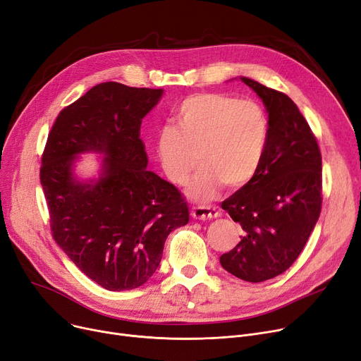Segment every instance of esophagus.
I'll list each match as a JSON object with an SVG mask.
<instances>
[{
    "mask_svg": "<svg viewBox=\"0 0 361 361\" xmlns=\"http://www.w3.org/2000/svg\"><path fill=\"white\" fill-rule=\"evenodd\" d=\"M192 215L196 219H200V221H207V219H214L219 216L218 209L211 208V207H196L192 209Z\"/></svg>",
    "mask_w": 361,
    "mask_h": 361,
    "instance_id": "1",
    "label": "esophagus"
}]
</instances>
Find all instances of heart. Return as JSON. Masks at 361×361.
I'll return each mask as SVG.
<instances>
[{"label": "heart", "mask_w": 361, "mask_h": 361, "mask_svg": "<svg viewBox=\"0 0 361 361\" xmlns=\"http://www.w3.org/2000/svg\"><path fill=\"white\" fill-rule=\"evenodd\" d=\"M174 125L156 133V154L165 177L184 184L196 168L187 195L197 202L215 199L223 184L240 189L254 178L269 138V119L252 100L219 92L185 97L174 114Z\"/></svg>", "instance_id": "heart-1"}]
</instances>
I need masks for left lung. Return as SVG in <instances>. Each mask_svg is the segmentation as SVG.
I'll return each mask as SVG.
<instances>
[{
    "label": "left lung",
    "mask_w": 361,
    "mask_h": 361,
    "mask_svg": "<svg viewBox=\"0 0 361 361\" xmlns=\"http://www.w3.org/2000/svg\"><path fill=\"white\" fill-rule=\"evenodd\" d=\"M269 114V138L254 178L221 203L242 226V240L219 257L242 280L264 281L286 271L314 230L322 211V154L314 134L286 94L250 78Z\"/></svg>",
    "instance_id": "obj_1"
}]
</instances>
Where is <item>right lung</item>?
<instances>
[{
	"mask_svg": "<svg viewBox=\"0 0 361 361\" xmlns=\"http://www.w3.org/2000/svg\"><path fill=\"white\" fill-rule=\"evenodd\" d=\"M164 90L103 82L61 111L42 154L41 185L53 238L85 276L107 290L145 285L168 234L189 223L176 185L147 169L143 118ZM104 156L99 177L78 179L80 154Z\"/></svg>",
	"mask_w": 361,
	"mask_h": 361,
	"instance_id": "right-lung-1",
	"label": "right lung"
}]
</instances>
